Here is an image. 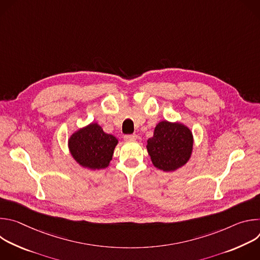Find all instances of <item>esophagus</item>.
I'll list each match as a JSON object with an SVG mask.
<instances>
[{
  "label": "esophagus",
  "mask_w": 260,
  "mask_h": 260,
  "mask_svg": "<svg viewBox=\"0 0 260 260\" xmlns=\"http://www.w3.org/2000/svg\"><path fill=\"white\" fill-rule=\"evenodd\" d=\"M138 138V136L136 134H133V135H126L124 136V140L125 141H136Z\"/></svg>",
  "instance_id": "esophagus-1"
}]
</instances>
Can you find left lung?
I'll list each match as a JSON object with an SVG mask.
<instances>
[{
	"mask_svg": "<svg viewBox=\"0 0 260 260\" xmlns=\"http://www.w3.org/2000/svg\"><path fill=\"white\" fill-rule=\"evenodd\" d=\"M146 147L155 168L174 172L189 160L193 136L184 124L164 120L155 126L153 137L147 141Z\"/></svg>",
	"mask_w": 260,
	"mask_h": 260,
	"instance_id": "1",
	"label": "left lung"
}]
</instances>
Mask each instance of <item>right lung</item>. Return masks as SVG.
<instances>
[{
    "mask_svg": "<svg viewBox=\"0 0 260 260\" xmlns=\"http://www.w3.org/2000/svg\"><path fill=\"white\" fill-rule=\"evenodd\" d=\"M118 140L106 134L98 123H90L74 133L68 142L69 150L81 167L105 169L112 159Z\"/></svg>",
    "mask_w": 260,
    "mask_h": 260,
    "instance_id": "right-lung-1",
    "label": "right lung"
}]
</instances>
